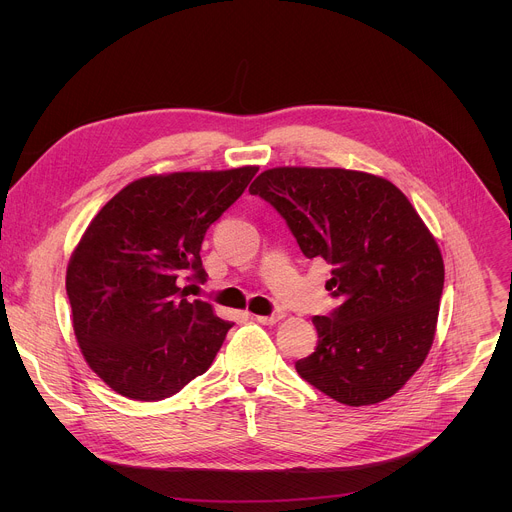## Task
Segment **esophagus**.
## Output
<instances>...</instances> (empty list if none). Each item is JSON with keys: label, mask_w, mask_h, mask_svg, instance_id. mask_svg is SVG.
<instances>
[{"label": "esophagus", "mask_w": 512, "mask_h": 512, "mask_svg": "<svg viewBox=\"0 0 512 512\" xmlns=\"http://www.w3.org/2000/svg\"><path fill=\"white\" fill-rule=\"evenodd\" d=\"M279 320H283V314H271V316H257V322L265 324V326H271V324H277Z\"/></svg>", "instance_id": "esophagus-1"}]
</instances>
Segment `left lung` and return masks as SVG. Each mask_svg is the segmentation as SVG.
I'll list each match as a JSON object with an SVG mask.
<instances>
[{"instance_id":"1","label":"left lung","mask_w":512,"mask_h":512,"mask_svg":"<svg viewBox=\"0 0 512 512\" xmlns=\"http://www.w3.org/2000/svg\"><path fill=\"white\" fill-rule=\"evenodd\" d=\"M275 206L308 259L332 265L328 289L342 304L314 316L316 350L296 362L302 379L338 403L393 397L435 338L444 259L409 198L387 178L281 166L249 188Z\"/></svg>"}]
</instances>
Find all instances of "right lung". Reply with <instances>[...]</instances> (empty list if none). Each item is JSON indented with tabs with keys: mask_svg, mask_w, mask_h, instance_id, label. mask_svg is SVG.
I'll use <instances>...</instances> for the list:
<instances>
[{
	"mask_svg": "<svg viewBox=\"0 0 512 512\" xmlns=\"http://www.w3.org/2000/svg\"><path fill=\"white\" fill-rule=\"evenodd\" d=\"M257 166L152 174L121 188L66 267L72 330L91 371L115 393L160 401L206 373L233 326L186 300L206 279V229L245 192Z\"/></svg>",
	"mask_w": 512,
	"mask_h": 512,
	"instance_id": "obj_1",
	"label": "right lung"
}]
</instances>
